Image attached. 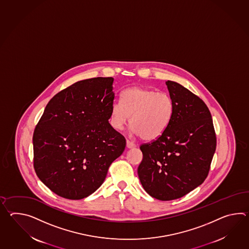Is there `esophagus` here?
Returning <instances> with one entry per match:
<instances>
[{
    "label": "esophagus",
    "instance_id": "esophagus-1",
    "mask_svg": "<svg viewBox=\"0 0 249 249\" xmlns=\"http://www.w3.org/2000/svg\"><path fill=\"white\" fill-rule=\"evenodd\" d=\"M127 148H133V147H136V144L133 143L129 140H127Z\"/></svg>",
    "mask_w": 249,
    "mask_h": 249
}]
</instances>
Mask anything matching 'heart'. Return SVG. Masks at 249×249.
<instances>
[{
    "mask_svg": "<svg viewBox=\"0 0 249 249\" xmlns=\"http://www.w3.org/2000/svg\"><path fill=\"white\" fill-rule=\"evenodd\" d=\"M173 111L170 94L134 87L122 92V103L114 102L111 105L110 123L113 128L122 130L130 120L134 132L144 140H154L165 131Z\"/></svg>",
    "mask_w": 249,
    "mask_h": 249,
    "instance_id": "1",
    "label": "heart"
}]
</instances>
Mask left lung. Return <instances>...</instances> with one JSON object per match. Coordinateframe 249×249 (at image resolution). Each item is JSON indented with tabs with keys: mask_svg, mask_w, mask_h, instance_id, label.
<instances>
[{
	"mask_svg": "<svg viewBox=\"0 0 249 249\" xmlns=\"http://www.w3.org/2000/svg\"><path fill=\"white\" fill-rule=\"evenodd\" d=\"M166 85L174 105L172 120L160 137L140 145L143 160L138 169L146 193L161 201L180 198L204 182L216 149L204 101L177 82Z\"/></svg>",
	"mask_w": 249,
	"mask_h": 249,
	"instance_id": "1",
	"label": "left lung"
}]
</instances>
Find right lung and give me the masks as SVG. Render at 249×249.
I'll return each instance as SVG.
<instances>
[{"instance_id":"add662e5","label":"right lung","mask_w":249,"mask_h":249,"mask_svg":"<svg viewBox=\"0 0 249 249\" xmlns=\"http://www.w3.org/2000/svg\"><path fill=\"white\" fill-rule=\"evenodd\" d=\"M113 80L94 77L61 90L35 128V171L61 197L78 200L94 193L125 149L126 139L108 122Z\"/></svg>"}]
</instances>
